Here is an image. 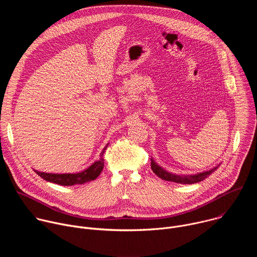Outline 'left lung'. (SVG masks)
Segmentation results:
<instances>
[{
	"instance_id": "left-lung-1",
	"label": "left lung",
	"mask_w": 257,
	"mask_h": 257,
	"mask_svg": "<svg viewBox=\"0 0 257 257\" xmlns=\"http://www.w3.org/2000/svg\"><path fill=\"white\" fill-rule=\"evenodd\" d=\"M151 167L153 172L160 177L161 179L165 180V181H170V182H175V183H180V184H193V183H197L200 182L202 180H204L205 178H207L211 173H213V171H215L218 167L216 166L214 169H211L209 171H205L203 173H199V174H195V175H175L172 173L167 172L166 170H164L162 167H160L153 159L151 161Z\"/></svg>"
}]
</instances>
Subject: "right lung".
Masks as SVG:
<instances>
[{
	"mask_svg": "<svg viewBox=\"0 0 257 257\" xmlns=\"http://www.w3.org/2000/svg\"><path fill=\"white\" fill-rule=\"evenodd\" d=\"M106 150V146H104L101 154H100V158L98 161L94 162L89 168H87L86 170L79 172V173H75V174H51V173H44V172H39L35 171L34 172L38 174L39 176H41L44 180L52 182V183H56V184L62 185V186H71V185H76V184H84V183L93 181L94 179H96L99 174L101 173L102 169H103V154Z\"/></svg>",
	"mask_w": 257,
	"mask_h": 257,
	"instance_id": "add662e5",
	"label": "right lung"
}]
</instances>
